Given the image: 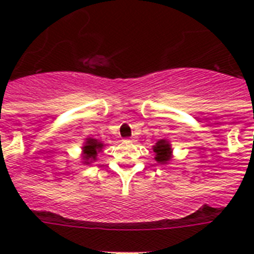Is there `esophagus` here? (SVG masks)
<instances>
[{"mask_svg": "<svg viewBox=\"0 0 254 254\" xmlns=\"http://www.w3.org/2000/svg\"><path fill=\"white\" fill-rule=\"evenodd\" d=\"M125 141H127V142H134L135 139H133V138H129V139H125Z\"/></svg>", "mask_w": 254, "mask_h": 254, "instance_id": "obj_1", "label": "esophagus"}]
</instances>
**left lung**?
Wrapping results in <instances>:
<instances>
[{
	"instance_id": "1",
	"label": "left lung",
	"mask_w": 254,
	"mask_h": 254,
	"mask_svg": "<svg viewBox=\"0 0 254 254\" xmlns=\"http://www.w3.org/2000/svg\"><path fill=\"white\" fill-rule=\"evenodd\" d=\"M153 151H154V159L157 163L161 165H167V163L173 159V149H171V143L167 141L166 138H162L157 141L154 146H153Z\"/></svg>"
}]
</instances>
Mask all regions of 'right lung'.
I'll return each instance as SVG.
<instances>
[{
  "label": "right lung",
  "mask_w": 254,
  "mask_h": 254,
  "mask_svg": "<svg viewBox=\"0 0 254 254\" xmlns=\"http://www.w3.org/2000/svg\"><path fill=\"white\" fill-rule=\"evenodd\" d=\"M104 143L101 141L92 137L85 138V142L81 147V163L83 165H91L92 162L97 161V154L103 151Z\"/></svg>",
  "instance_id": "add662e5"
}]
</instances>
